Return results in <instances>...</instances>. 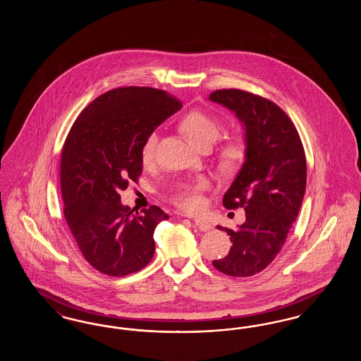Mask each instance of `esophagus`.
Returning <instances> with one entry per match:
<instances>
[{
  "mask_svg": "<svg viewBox=\"0 0 361 361\" xmlns=\"http://www.w3.org/2000/svg\"><path fill=\"white\" fill-rule=\"evenodd\" d=\"M193 224H195V226H196L199 230H202V231H207V230H211V228H212L211 224H208L204 219H200V218L193 219Z\"/></svg>",
  "mask_w": 361,
  "mask_h": 361,
  "instance_id": "obj_1",
  "label": "esophagus"
}]
</instances>
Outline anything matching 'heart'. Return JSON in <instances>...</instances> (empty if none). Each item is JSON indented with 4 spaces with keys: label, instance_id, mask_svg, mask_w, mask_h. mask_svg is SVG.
<instances>
[{
    "label": "heart",
    "instance_id": "heart-1",
    "mask_svg": "<svg viewBox=\"0 0 361 361\" xmlns=\"http://www.w3.org/2000/svg\"><path fill=\"white\" fill-rule=\"evenodd\" d=\"M181 128L195 145L203 147L206 145L212 146L221 137L224 131V123L222 119L211 114H207L204 111L193 109L183 118ZM157 140L158 135L155 131L150 133L145 139L140 150L143 164H150L154 159ZM243 154V145L238 140H231L227 145H224L221 152L222 164L226 168H234L242 161ZM209 187L211 184L207 178H197L192 183L181 184L173 195V202L187 211L199 209L203 204V193L208 190Z\"/></svg>",
    "mask_w": 361,
    "mask_h": 361
}]
</instances>
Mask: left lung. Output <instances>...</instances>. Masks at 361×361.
<instances>
[{
	"label": "left lung",
	"instance_id": "obj_1",
	"mask_svg": "<svg viewBox=\"0 0 361 361\" xmlns=\"http://www.w3.org/2000/svg\"><path fill=\"white\" fill-rule=\"evenodd\" d=\"M209 100L235 112L245 126L246 158L224 193L227 209L242 207L238 230L218 226L233 247L212 265L224 275L247 277L264 271L280 253L298 218L306 190V155L296 127L274 102L240 89H219Z\"/></svg>",
	"mask_w": 361,
	"mask_h": 361
}]
</instances>
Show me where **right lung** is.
Masks as SVG:
<instances>
[{"label":"right lung","instance_id":"add662e5","mask_svg":"<svg viewBox=\"0 0 361 361\" xmlns=\"http://www.w3.org/2000/svg\"><path fill=\"white\" fill-rule=\"evenodd\" d=\"M181 105L161 89L116 87L89 104L65 139L63 215L84 258L104 275L134 274L154 256L155 227L169 215L157 206L134 214L121 190L139 180L146 137Z\"/></svg>","mask_w":361,"mask_h":361}]
</instances>
